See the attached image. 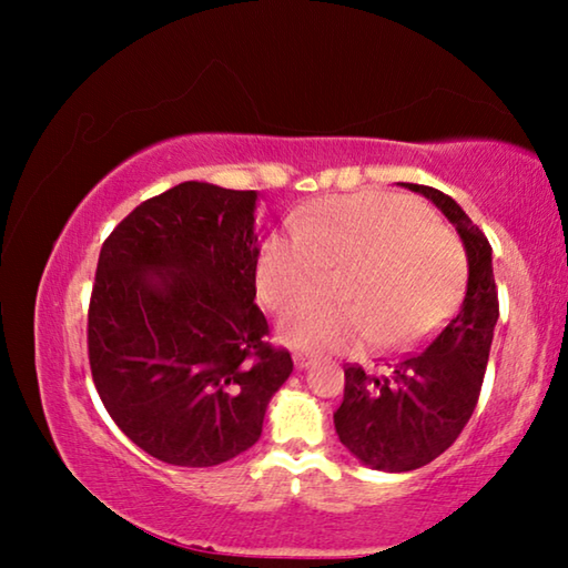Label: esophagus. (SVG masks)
<instances>
[{
	"label": "esophagus",
	"instance_id": "1",
	"mask_svg": "<svg viewBox=\"0 0 568 568\" xmlns=\"http://www.w3.org/2000/svg\"><path fill=\"white\" fill-rule=\"evenodd\" d=\"M293 361H295V368H301V371L311 368V365H313V358H311V355H305V353H295Z\"/></svg>",
	"mask_w": 568,
	"mask_h": 568
}]
</instances>
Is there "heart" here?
<instances>
[{
  "mask_svg": "<svg viewBox=\"0 0 568 568\" xmlns=\"http://www.w3.org/2000/svg\"><path fill=\"white\" fill-rule=\"evenodd\" d=\"M273 235L255 271L257 297L283 313L318 295L328 273L341 303H305L281 321L283 343L305 353L376 351L418 343L460 301L466 253L423 205L388 192L331 197Z\"/></svg>",
  "mask_w": 568,
  "mask_h": 568,
  "instance_id": "obj_1",
  "label": "heart"
}]
</instances>
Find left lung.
Wrapping results in <instances>:
<instances>
[{
    "mask_svg": "<svg viewBox=\"0 0 568 568\" xmlns=\"http://www.w3.org/2000/svg\"><path fill=\"white\" fill-rule=\"evenodd\" d=\"M456 225L468 255V287L460 311L426 348L386 363L383 373L345 365L343 403L333 413L341 444L378 470H413L430 464L466 428L484 383L498 321L491 245L454 197L413 185Z\"/></svg>",
    "mask_w": 568,
    "mask_h": 568,
    "instance_id": "1",
    "label": "left lung"
}]
</instances>
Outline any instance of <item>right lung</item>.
Instances as JSON below:
<instances>
[{"label": "right lung", "mask_w": 568, "mask_h": 568, "mask_svg": "<svg viewBox=\"0 0 568 568\" xmlns=\"http://www.w3.org/2000/svg\"><path fill=\"white\" fill-rule=\"evenodd\" d=\"M255 190L180 182L102 243L88 353L104 408L172 466L225 464L263 434L293 373L255 305Z\"/></svg>", "instance_id": "add662e5"}]
</instances>
